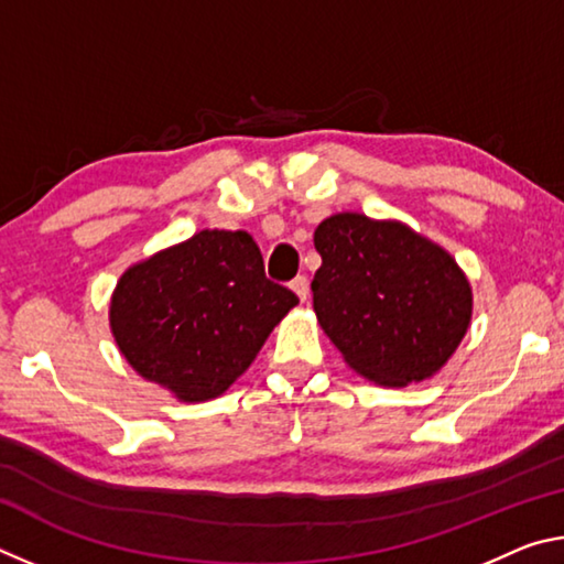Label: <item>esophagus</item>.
Returning a JSON list of instances; mask_svg holds the SVG:
<instances>
[{
  "label": "esophagus",
  "mask_w": 564,
  "mask_h": 564,
  "mask_svg": "<svg viewBox=\"0 0 564 564\" xmlns=\"http://www.w3.org/2000/svg\"><path fill=\"white\" fill-rule=\"evenodd\" d=\"M291 289L295 291V295H299L301 301H305V299H308L311 283H308V279H305V275H295V279L291 281Z\"/></svg>",
  "instance_id": "esophagus-1"
}]
</instances>
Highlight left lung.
<instances>
[{"instance_id":"8db88e82","label":"left lung","mask_w":564,"mask_h":564,"mask_svg":"<svg viewBox=\"0 0 564 564\" xmlns=\"http://www.w3.org/2000/svg\"><path fill=\"white\" fill-rule=\"evenodd\" d=\"M313 243V311L350 368L393 388L443 368L473 313L470 283L451 253L360 214L326 218Z\"/></svg>"}]
</instances>
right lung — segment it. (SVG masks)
Segmentation results:
<instances>
[{
  "instance_id": "obj_1",
  "label": "right lung",
  "mask_w": 564,
  "mask_h": 564,
  "mask_svg": "<svg viewBox=\"0 0 564 564\" xmlns=\"http://www.w3.org/2000/svg\"><path fill=\"white\" fill-rule=\"evenodd\" d=\"M299 295L243 231H198L121 275L111 330L133 370L186 403L221 395Z\"/></svg>"
}]
</instances>
